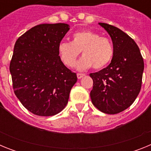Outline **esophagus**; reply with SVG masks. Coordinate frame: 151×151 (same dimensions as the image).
<instances>
[{"instance_id":"34e87169","label":"esophagus","mask_w":151,"mask_h":151,"mask_svg":"<svg viewBox=\"0 0 151 151\" xmlns=\"http://www.w3.org/2000/svg\"><path fill=\"white\" fill-rule=\"evenodd\" d=\"M85 76V74H84V73H77V78H78V79L82 78V77H84Z\"/></svg>"}]
</instances>
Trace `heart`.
Wrapping results in <instances>:
<instances>
[{
    "label": "heart",
    "instance_id": "obj_1",
    "mask_svg": "<svg viewBox=\"0 0 151 151\" xmlns=\"http://www.w3.org/2000/svg\"><path fill=\"white\" fill-rule=\"evenodd\" d=\"M82 51L83 57L77 63V69L84 71L94 67L101 69L106 66L112 60L114 47L112 41L106 37L93 31L83 30L72 35L71 42L63 41L58 46V52L66 66L73 67Z\"/></svg>",
    "mask_w": 151,
    "mask_h": 151
}]
</instances>
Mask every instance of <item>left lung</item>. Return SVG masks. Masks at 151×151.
<instances>
[{"label":"left lung","mask_w":151,"mask_h":151,"mask_svg":"<svg viewBox=\"0 0 151 151\" xmlns=\"http://www.w3.org/2000/svg\"><path fill=\"white\" fill-rule=\"evenodd\" d=\"M110 35L114 54L109 66L91 73L92 104L100 111L116 114L132 104L141 88L144 64L139 47L132 38L115 26L99 22Z\"/></svg>","instance_id":"obj_1"}]
</instances>
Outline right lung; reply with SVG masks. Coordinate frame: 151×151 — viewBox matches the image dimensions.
I'll list each match as a JSON object with an SVG mask.
<instances>
[{"mask_svg": "<svg viewBox=\"0 0 151 151\" xmlns=\"http://www.w3.org/2000/svg\"><path fill=\"white\" fill-rule=\"evenodd\" d=\"M69 30L66 23L40 24L16 41L10 64L13 88L24 107L50 116L68 103L77 76L61 61L58 46Z\"/></svg>", "mask_w": 151, "mask_h": 151, "instance_id": "obj_1", "label": "right lung"}]
</instances>
